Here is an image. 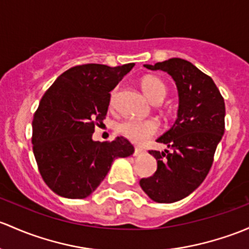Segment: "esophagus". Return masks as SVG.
Listing matches in <instances>:
<instances>
[{
	"instance_id": "esophagus-1",
	"label": "esophagus",
	"mask_w": 249,
	"mask_h": 249,
	"mask_svg": "<svg viewBox=\"0 0 249 249\" xmlns=\"http://www.w3.org/2000/svg\"><path fill=\"white\" fill-rule=\"evenodd\" d=\"M144 153V150L141 148H135V151H133V156H136V158H138V156H141L142 154Z\"/></svg>"
}]
</instances>
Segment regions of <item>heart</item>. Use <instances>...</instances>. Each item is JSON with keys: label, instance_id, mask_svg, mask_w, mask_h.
I'll list each match as a JSON object with an SVG mask.
<instances>
[{"label": "heart", "instance_id": "b5f03b06", "mask_svg": "<svg viewBox=\"0 0 249 249\" xmlns=\"http://www.w3.org/2000/svg\"><path fill=\"white\" fill-rule=\"evenodd\" d=\"M141 86L145 95L154 103H161L166 98L167 86L161 78L148 75L142 78ZM114 96H116V90L112 91L111 103H113ZM159 129L160 123L156 119H125L117 125L118 132L137 144L146 142L149 138L158 133Z\"/></svg>", "mask_w": 249, "mask_h": 249}]
</instances>
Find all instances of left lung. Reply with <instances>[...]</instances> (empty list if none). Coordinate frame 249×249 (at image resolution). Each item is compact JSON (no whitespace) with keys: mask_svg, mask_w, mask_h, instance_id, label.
Segmentation results:
<instances>
[{"mask_svg":"<svg viewBox=\"0 0 249 249\" xmlns=\"http://www.w3.org/2000/svg\"><path fill=\"white\" fill-rule=\"evenodd\" d=\"M144 67L171 75L179 91V109L174 125L158 140L172 151H149L158 169L140 185L154 201L174 203L192 193L210 171L224 133L226 105L213 78L191 62L171 58Z\"/></svg>","mask_w":249,"mask_h":249,"instance_id":"obj_1","label":"left lung"}]
</instances>
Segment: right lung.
Listing matches in <instances>:
<instances>
[{
    "label": "right lung",
    "mask_w": 249,
    "mask_h": 249,
    "mask_svg": "<svg viewBox=\"0 0 249 249\" xmlns=\"http://www.w3.org/2000/svg\"><path fill=\"white\" fill-rule=\"evenodd\" d=\"M133 65H76L57 77L41 98L32 122L33 153L45 184L61 197H88L113 160L133 154L124 137L103 143L91 140L106 118L109 91Z\"/></svg>",
    "instance_id": "right-lung-1"
}]
</instances>
